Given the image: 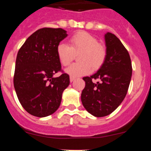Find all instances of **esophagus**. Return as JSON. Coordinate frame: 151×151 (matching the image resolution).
<instances>
[{
  "label": "esophagus",
  "instance_id": "esophagus-1",
  "mask_svg": "<svg viewBox=\"0 0 151 151\" xmlns=\"http://www.w3.org/2000/svg\"><path fill=\"white\" fill-rule=\"evenodd\" d=\"M70 78V82H73V81H74V80H75V79H76V77H73V76H70V78Z\"/></svg>",
  "mask_w": 151,
  "mask_h": 151
}]
</instances>
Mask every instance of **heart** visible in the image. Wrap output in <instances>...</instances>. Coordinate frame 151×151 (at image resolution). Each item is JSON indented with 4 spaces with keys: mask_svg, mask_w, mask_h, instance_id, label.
<instances>
[{
    "mask_svg": "<svg viewBox=\"0 0 151 151\" xmlns=\"http://www.w3.org/2000/svg\"><path fill=\"white\" fill-rule=\"evenodd\" d=\"M69 45L60 43L57 46V55L63 66H69L74 60L75 54H78V63L73 64L66 69L71 76L76 77L88 74L94 69H99L104 63L106 50L104 45L98 43L97 38L89 33L79 31L69 38Z\"/></svg>",
    "mask_w": 151,
    "mask_h": 151,
    "instance_id": "heart-1",
    "label": "heart"
}]
</instances>
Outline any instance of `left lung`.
Segmentation results:
<instances>
[{"instance_id": "8db88e82", "label": "left lung", "mask_w": 151, "mask_h": 151, "mask_svg": "<svg viewBox=\"0 0 151 151\" xmlns=\"http://www.w3.org/2000/svg\"><path fill=\"white\" fill-rule=\"evenodd\" d=\"M105 41L104 63L95 74L84 77L85 87L81 95L84 107L96 117L106 116L120 105L127 94L132 73L130 56L120 40L107 32Z\"/></svg>"}]
</instances>
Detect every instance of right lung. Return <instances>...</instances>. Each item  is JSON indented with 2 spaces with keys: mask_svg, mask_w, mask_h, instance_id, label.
<instances>
[{
  "mask_svg": "<svg viewBox=\"0 0 151 151\" xmlns=\"http://www.w3.org/2000/svg\"><path fill=\"white\" fill-rule=\"evenodd\" d=\"M67 36L58 28H42L26 39L16 60L13 85L22 107L37 117L50 116L59 108L69 76L61 69L57 46ZM62 72L59 77L53 75Z\"/></svg>",
  "mask_w": 151,
  "mask_h": 151,
  "instance_id": "right-lung-1",
  "label": "right lung"
}]
</instances>
